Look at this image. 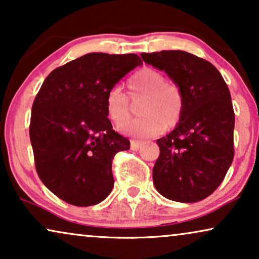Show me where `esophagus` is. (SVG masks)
<instances>
[{
    "mask_svg": "<svg viewBox=\"0 0 259 259\" xmlns=\"http://www.w3.org/2000/svg\"><path fill=\"white\" fill-rule=\"evenodd\" d=\"M141 145H143V143H141V141L132 140V141H131V150H132V151H138L141 147Z\"/></svg>",
    "mask_w": 259,
    "mask_h": 259,
    "instance_id": "obj_1",
    "label": "esophagus"
}]
</instances>
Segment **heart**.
<instances>
[{"label": "heart", "mask_w": 259, "mask_h": 259, "mask_svg": "<svg viewBox=\"0 0 259 259\" xmlns=\"http://www.w3.org/2000/svg\"><path fill=\"white\" fill-rule=\"evenodd\" d=\"M128 95L133 101L143 99L138 114L141 118L125 124L130 116V102L119 86H113L106 95V111L116 127L125 124L120 131L133 138H152L162 130L176 127L183 118L185 99L182 88L166 81L159 70L145 67L127 80Z\"/></svg>", "instance_id": "b5f03b06"}]
</instances>
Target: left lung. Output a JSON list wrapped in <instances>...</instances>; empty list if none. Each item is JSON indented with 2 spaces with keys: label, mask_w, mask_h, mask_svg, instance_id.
<instances>
[{
  "label": "left lung",
  "mask_w": 259,
  "mask_h": 259,
  "mask_svg": "<svg viewBox=\"0 0 259 259\" xmlns=\"http://www.w3.org/2000/svg\"><path fill=\"white\" fill-rule=\"evenodd\" d=\"M141 58L165 70L185 99L180 122L157 140L155 189L169 200H203L221 185L235 155V112L228 84L212 63L187 52L141 53Z\"/></svg>",
  "instance_id": "left-lung-1"
}]
</instances>
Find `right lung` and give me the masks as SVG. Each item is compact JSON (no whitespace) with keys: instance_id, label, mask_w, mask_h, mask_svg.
<instances>
[{"instance_id":"obj_1","label":"right lung","mask_w":259,"mask_h":259,"mask_svg":"<svg viewBox=\"0 0 259 259\" xmlns=\"http://www.w3.org/2000/svg\"><path fill=\"white\" fill-rule=\"evenodd\" d=\"M143 63L137 54L90 53L58 67L35 98L29 125L41 182L75 206L99 204L114 185L112 161L130 140L113 130L106 95Z\"/></svg>"}]
</instances>
